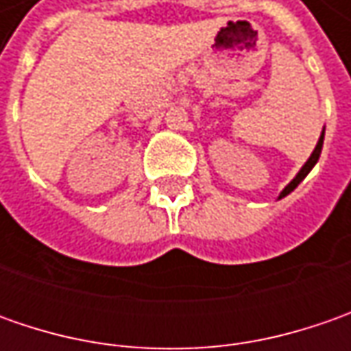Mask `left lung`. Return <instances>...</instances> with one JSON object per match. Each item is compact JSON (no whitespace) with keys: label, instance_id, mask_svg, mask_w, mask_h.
Returning a JSON list of instances; mask_svg holds the SVG:
<instances>
[{"label":"left lung","instance_id":"left-lung-1","mask_svg":"<svg viewBox=\"0 0 351 351\" xmlns=\"http://www.w3.org/2000/svg\"><path fill=\"white\" fill-rule=\"evenodd\" d=\"M322 142H324V132H322V134H320V141H318L317 148H315V152H313V154H311V158H308V160H306V164H304L303 168H301V171H299V173H297V178H295V180H293V182H291L289 185H287V187H285V189H283V191H281V195H279V197L289 195L291 191H293V189H295V187H297V185H299V183L303 182L304 178H306V173H308V171H311V169L315 168V164H317V162H318V158H320V150H322Z\"/></svg>","mask_w":351,"mask_h":351}]
</instances>
